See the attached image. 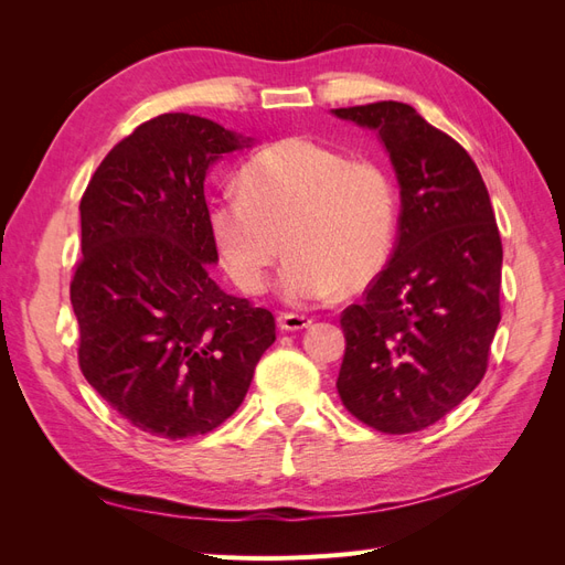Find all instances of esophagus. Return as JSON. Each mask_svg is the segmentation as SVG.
<instances>
[{
  "mask_svg": "<svg viewBox=\"0 0 565 565\" xmlns=\"http://www.w3.org/2000/svg\"><path fill=\"white\" fill-rule=\"evenodd\" d=\"M278 322H280V330L295 332V330L309 328L311 318H309V316H301V313H280V316H278Z\"/></svg>",
  "mask_w": 565,
  "mask_h": 565,
  "instance_id": "obj_1",
  "label": "esophagus"
}]
</instances>
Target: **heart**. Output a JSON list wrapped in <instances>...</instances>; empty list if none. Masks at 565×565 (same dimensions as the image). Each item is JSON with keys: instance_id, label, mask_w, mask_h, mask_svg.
<instances>
[{"instance_id": "obj_1", "label": "heart", "mask_w": 565, "mask_h": 565, "mask_svg": "<svg viewBox=\"0 0 565 565\" xmlns=\"http://www.w3.org/2000/svg\"><path fill=\"white\" fill-rule=\"evenodd\" d=\"M243 191L210 202V231L233 282L262 295L282 254L292 301L363 289L386 268L398 233L396 185L374 160L306 136L268 146L243 169Z\"/></svg>"}]
</instances>
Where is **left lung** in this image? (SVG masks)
<instances>
[{
  "instance_id": "left-lung-1",
  "label": "left lung",
  "mask_w": 565,
  "mask_h": 565,
  "mask_svg": "<svg viewBox=\"0 0 565 565\" xmlns=\"http://www.w3.org/2000/svg\"><path fill=\"white\" fill-rule=\"evenodd\" d=\"M334 115L380 134L401 185L391 262L341 313L347 353L337 391L372 429L422 431L488 370L502 318L500 231L469 152L413 106L380 100Z\"/></svg>"
}]
</instances>
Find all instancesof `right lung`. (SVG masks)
<instances>
[{"instance_id":"right-lung-1","label":"right lung","mask_w":565,"mask_h":565,"mask_svg":"<svg viewBox=\"0 0 565 565\" xmlns=\"http://www.w3.org/2000/svg\"><path fill=\"white\" fill-rule=\"evenodd\" d=\"M243 139L188 113L136 127L98 164L79 202L71 282L79 370L119 417L181 440L226 422L276 341V318L226 295L204 177Z\"/></svg>"}]
</instances>
